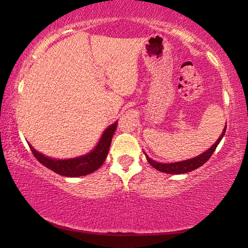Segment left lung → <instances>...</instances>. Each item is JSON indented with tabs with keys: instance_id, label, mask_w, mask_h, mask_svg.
I'll return each instance as SVG.
<instances>
[{
	"instance_id": "left-lung-1",
	"label": "left lung",
	"mask_w": 248,
	"mask_h": 248,
	"mask_svg": "<svg viewBox=\"0 0 248 248\" xmlns=\"http://www.w3.org/2000/svg\"><path fill=\"white\" fill-rule=\"evenodd\" d=\"M227 127V126H226ZM226 127L223 128L221 135H220L218 140L215 144L212 145L211 148L208 149V150L203 152L198 157L195 158H192V159H187V160H184V161H178V162H172V164H161V162H158V161H155L152 160L151 158H149L147 155H145V158H147V160L149 164H150L152 167L157 169L159 171H162V172H166V174H185V172H189L192 170H194V169L201 167L205 164L206 161L209 160V158L211 157L213 152H215L216 148L218 147V144L220 143V141H221V139L223 138V135L226 133Z\"/></svg>"
}]
</instances>
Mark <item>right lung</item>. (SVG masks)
Instances as JSON below:
<instances>
[{"label":"right lung","mask_w":248,"mask_h":248,"mask_svg":"<svg viewBox=\"0 0 248 248\" xmlns=\"http://www.w3.org/2000/svg\"><path fill=\"white\" fill-rule=\"evenodd\" d=\"M116 127L117 122H115L114 124H111L105 130L99 142L93 151L78 158L63 159V160L62 159H53L35 150L30 144L29 147L37 160L50 170L59 175L65 176V177H80V176L91 174L104 164L108 151H109L111 139H113Z\"/></svg>","instance_id":"1"}]
</instances>
